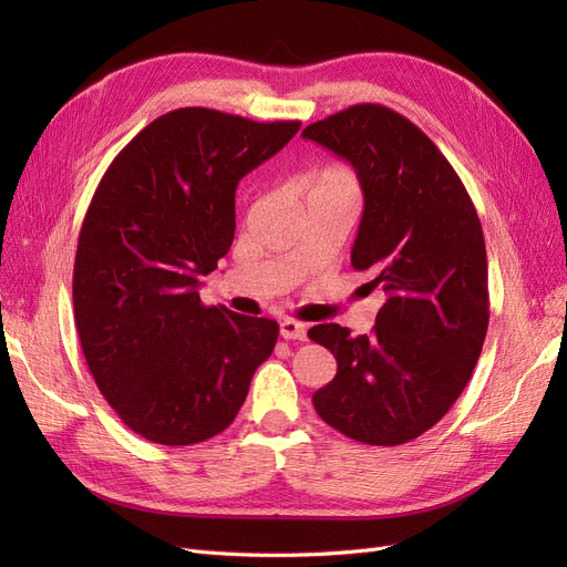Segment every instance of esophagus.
I'll use <instances>...</instances> for the list:
<instances>
[{
  "mask_svg": "<svg viewBox=\"0 0 567 567\" xmlns=\"http://www.w3.org/2000/svg\"><path fill=\"white\" fill-rule=\"evenodd\" d=\"M279 333H281V338H286V340H305V338H307L305 323H298V321H293V319H284V321L279 323Z\"/></svg>",
  "mask_w": 567,
  "mask_h": 567,
  "instance_id": "34e87169",
  "label": "esophagus"
}]
</instances>
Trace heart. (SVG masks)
<instances>
[{
  "label": "heart",
  "mask_w": 567,
  "mask_h": 567,
  "mask_svg": "<svg viewBox=\"0 0 567 567\" xmlns=\"http://www.w3.org/2000/svg\"><path fill=\"white\" fill-rule=\"evenodd\" d=\"M359 182L346 165H323L307 182V198H350L357 200Z\"/></svg>",
  "instance_id": "heart-1"
}]
</instances>
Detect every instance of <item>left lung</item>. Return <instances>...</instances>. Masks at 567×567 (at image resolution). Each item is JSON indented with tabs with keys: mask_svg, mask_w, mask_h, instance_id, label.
Here are the masks:
<instances>
[{
	"mask_svg": "<svg viewBox=\"0 0 567 567\" xmlns=\"http://www.w3.org/2000/svg\"><path fill=\"white\" fill-rule=\"evenodd\" d=\"M346 158L364 192L352 267L388 300L371 336L319 323L336 379L317 414L350 440L394 447L447 414L471 381L489 323L487 250L475 205L427 136L381 104H357L302 130Z\"/></svg>",
	"mask_w": 567,
	"mask_h": 567,
	"instance_id": "obj_1",
	"label": "left lung"
}]
</instances>
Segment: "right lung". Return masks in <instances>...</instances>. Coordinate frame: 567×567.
Masks as SVG:
<instances>
[{"label":"right lung","instance_id":"obj_1","mask_svg":"<svg viewBox=\"0 0 567 567\" xmlns=\"http://www.w3.org/2000/svg\"><path fill=\"white\" fill-rule=\"evenodd\" d=\"M300 130L177 109L117 153L84 215L73 307L94 381L136 435L184 447L225 431L279 323L205 307L200 277L234 241L236 186Z\"/></svg>","mask_w":567,"mask_h":567}]
</instances>
